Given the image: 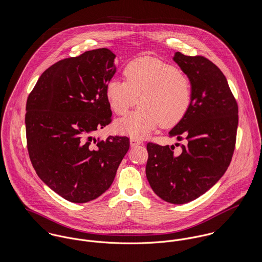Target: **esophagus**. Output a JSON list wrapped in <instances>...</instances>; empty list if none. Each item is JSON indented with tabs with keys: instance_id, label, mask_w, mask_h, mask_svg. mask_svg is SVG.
<instances>
[{
	"instance_id": "esophagus-1",
	"label": "esophagus",
	"mask_w": 262,
	"mask_h": 262,
	"mask_svg": "<svg viewBox=\"0 0 262 262\" xmlns=\"http://www.w3.org/2000/svg\"><path fill=\"white\" fill-rule=\"evenodd\" d=\"M130 143H131V146L134 147V146H137V145H140L142 144V141L136 137H131L130 138Z\"/></svg>"
}]
</instances>
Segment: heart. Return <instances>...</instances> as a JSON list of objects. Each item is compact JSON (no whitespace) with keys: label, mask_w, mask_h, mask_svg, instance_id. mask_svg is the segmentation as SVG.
<instances>
[{"label":"heart","mask_w":262,"mask_h":262,"mask_svg":"<svg viewBox=\"0 0 262 262\" xmlns=\"http://www.w3.org/2000/svg\"><path fill=\"white\" fill-rule=\"evenodd\" d=\"M124 79L112 78L106 97L113 111L125 116L138 103L141 107L124 118L119 127L134 137H145L161 124L172 127L191 105V83L176 67L154 57H138L124 68Z\"/></svg>","instance_id":"1"}]
</instances>
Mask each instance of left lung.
I'll use <instances>...</instances> for the list:
<instances>
[{
    "label": "left lung",
    "mask_w": 262,
    "mask_h": 262,
    "mask_svg": "<svg viewBox=\"0 0 262 262\" xmlns=\"http://www.w3.org/2000/svg\"><path fill=\"white\" fill-rule=\"evenodd\" d=\"M191 83V105L169 137L187 140L174 146L148 142L146 177L163 201L182 205L213 187L227 170L235 149L238 105L221 70L202 55L174 54ZM177 144V146H179Z\"/></svg>",
    "instance_id": "8db88e82"
}]
</instances>
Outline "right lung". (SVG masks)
<instances>
[{"label":"right lung","instance_id":"obj_1","mask_svg":"<svg viewBox=\"0 0 262 262\" xmlns=\"http://www.w3.org/2000/svg\"><path fill=\"white\" fill-rule=\"evenodd\" d=\"M108 48L57 61L38 79L26 103V139L41 181L72 203L111 187L130 146L126 136L93 137L112 122L106 85L116 73Z\"/></svg>","mask_w":262,"mask_h":262}]
</instances>
